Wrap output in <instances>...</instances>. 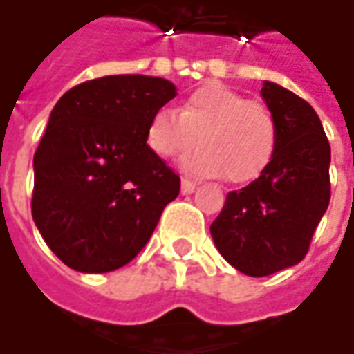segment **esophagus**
Returning <instances> with one entry per match:
<instances>
[{"label": "esophagus", "mask_w": 354, "mask_h": 354, "mask_svg": "<svg viewBox=\"0 0 354 354\" xmlns=\"http://www.w3.org/2000/svg\"><path fill=\"white\" fill-rule=\"evenodd\" d=\"M194 189H196V182H192V180H187V178H182V194H184V196L194 194Z\"/></svg>", "instance_id": "esophagus-1"}]
</instances>
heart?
Wrapping results in <instances>:
<instances>
[{
	"mask_svg": "<svg viewBox=\"0 0 354 354\" xmlns=\"http://www.w3.org/2000/svg\"><path fill=\"white\" fill-rule=\"evenodd\" d=\"M277 122L266 104L223 83L196 88L180 110L160 108L147 126V145L160 158L184 157L194 176L221 178L244 184L258 178L277 147Z\"/></svg>",
	"mask_w": 354,
	"mask_h": 354,
	"instance_id": "1",
	"label": "heart"
}]
</instances>
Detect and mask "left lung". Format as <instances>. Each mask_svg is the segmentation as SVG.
I'll list each match as a JSON object with an SVG mask.
<instances>
[{
	"mask_svg": "<svg viewBox=\"0 0 354 354\" xmlns=\"http://www.w3.org/2000/svg\"><path fill=\"white\" fill-rule=\"evenodd\" d=\"M261 96L277 122L273 158L252 184L228 192L211 225L223 258L250 277L302 261L331 196V149L314 108L271 81Z\"/></svg>",
	"mask_w": 354,
	"mask_h": 354,
	"instance_id": "left-lung-1",
	"label": "left lung"
}]
</instances>
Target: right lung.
Here are the masks:
<instances>
[{"instance_id": "right-lung-1", "label": "right lung", "mask_w": 354, "mask_h": 354, "mask_svg": "<svg viewBox=\"0 0 354 354\" xmlns=\"http://www.w3.org/2000/svg\"><path fill=\"white\" fill-rule=\"evenodd\" d=\"M176 96L162 77L106 75L69 88L35 153L32 218L67 268L108 273L145 248L180 176L147 145Z\"/></svg>"}]
</instances>
